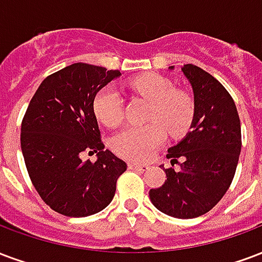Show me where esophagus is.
Returning a JSON list of instances; mask_svg holds the SVG:
<instances>
[{
	"label": "esophagus",
	"instance_id": "34e87169",
	"mask_svg": "<svg viewBox=\"0 0 262 262\" xmlns=\"http://www.w3.org/2000/svg\"><path fill=\"white\" fill-rule=\"evenodd\" d=\"M129 168H130V169H137V170H147L148 169V165H146V164H136V162H130V164H129Z\"/></svg>",
	"mask_w": 262,
	"mask_h": 262
}]
</instances>
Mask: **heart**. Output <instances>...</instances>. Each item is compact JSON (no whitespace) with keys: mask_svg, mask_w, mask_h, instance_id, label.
Returning a JSON list of instances; mask_svg holds the SVG:
<instances>
[{"mask_svg":"<svg viewBox=\"0 0 262 262\" xmlns=\"http://www.w3.org/2000/svg\"><path fill=\"white\" fill-rule=\"evenodd\" d=\"M132 90L151 102L147 121L143 126H127L111 139L112 150L132 161H144L152 154L165 137L182 136L190 129L194 118V102L185 92L176 90L169 79L148 73L130 82ZM97 119L114 127L123 118V100L114 86L102 87L93 100Z\"/></svg>","mask_w":262,"mask_h":262,"instance_id":"obj_1","label":"heart"}]
</instances>
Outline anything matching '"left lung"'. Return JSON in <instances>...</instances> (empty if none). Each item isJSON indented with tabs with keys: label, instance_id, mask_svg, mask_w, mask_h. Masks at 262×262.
Listing matches in <instances>:
<instances>
[{
	"label": "left lung",
	"instance_id": "left-lung-1",
	"mask_svg": "<svg viewBox=\"0 0 262 262\" xmlns=\"http://www.w3.org/2000/svg\"><path fill=\"white\" fill-rule=\"evenodd\" d=\"M172 68V67H170ZM194 94V118L191 130L166 158V180L151 189L150 200L161 212L189 220L207 214L229 189L240 150L242 129L233 98L212 75L187 63L182 67Z\"/></svg>",
	"mask_w": 262,
	"mask_h": 262
}]
</instances>
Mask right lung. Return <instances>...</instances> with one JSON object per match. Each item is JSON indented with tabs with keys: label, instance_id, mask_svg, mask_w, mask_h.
I'll use <instances>...</instances> for the list:
<instances>
[{
	"label": "right lung",
	"instance_id": "1",
	"mask_svg": "<svg viewBox=\"0 0 262 262\" xmlns=\"http://www.w3.org/2000/svg\"><path fill=\"white\" fill-rule=\"evenodd\" d=\"M118 76L119 71L72 63L42 80L23 116L20 146L30 180L42 201L65 216L104 210L127 168L105 150L93 110L97 92ZM84 150L97 152L96 163L81 160Z\"/></svg>",
	"mask_w": 262,
	"mask_h": 262
}]
</instances>
